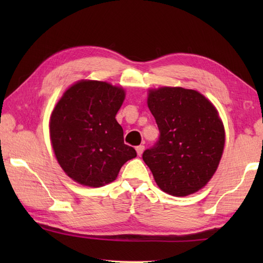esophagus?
Listing matches in <instances>:
<instances>
[{
	"mask_svg": "<svg viewBox=\"0 0 263 263\" xmlns=\"http://www.w3.org/2000/svg\"><path fill=\"white\" fill-rule=\"evenodd\" d=\"M136 150H137L138 156H141L142 153H143V150H144V146H143V144H140V146H138V147L136 148Z\"/></svg>",
	"mask_w": 263,
	"mask_h": 263,
	"instance_id": "34e87169",
	"label": "esophagus"
}]
</instances>
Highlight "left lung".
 I'll return each instance as SVG.
<instances>
[{
  "label": "left lung",
  "mask_w": 263,
  "mask_h": 263,
  "mask_svg": "<svg viewBox=\"0 0 263 263\" xmlns=\"http://www.w3.org/2000/svg\"><path fill=\"white\" fill-rule=\"evenodd\" d=\"M158 140L142 159L164 192L185 197L209 182L219 164L225 132L216 108L200 92L181 87L149 91Z\"/></svg>",
  "instance_id": "obj_1"
}]
</instances>
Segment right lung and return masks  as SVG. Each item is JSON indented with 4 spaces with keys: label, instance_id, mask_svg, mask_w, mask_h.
<instances>
[{
    "label": "right lung",
    "instance_id": "right-lung-1",
    "mask_svg": "<svg viewBox=\"0 0 263 263\" xmlns=\"http://www.w3.org/2000/svg\"><path fill=\"white\" fill-rule=\"evenodd\" d=\"M124 90L102 81H79L59 100L49 133L59 164L72 180L99 187L113 182L137 153L124 143L115 116Z\"/></svg>",
    "mask_w": 263,
    "mask_h": 263
}]
</instances>
